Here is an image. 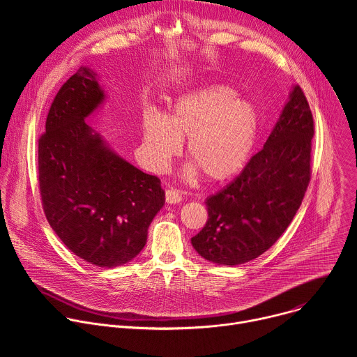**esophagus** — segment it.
<instances>
[{
  "label": "esophagus",
  "instance_id": "1",
  "mask_svg": "<svg viewBox=\"0 0 357 357\" xmlns=\"http://www.w3.org/2000/svg\"><path fill=\"white\" fill-rule=\"evenodd\" d=\"M165 200H167V203H171V205H176V203H179L182 200V195H181V192H178L175 189H168L165 192Z\"/></svg>",
  "mask_w": 357,
  "mask_h": 357
}]
</instances>
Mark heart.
<instances>
[{"instance_id":"1","label":"heart","mask_w":357,"mask_h":357,"mask_svg":"<svg viewBox=\"0 0 357 357\" xmlns=\"http://www.w3.org/2000/svg\"><path fill=\"white\" fill-rule=\"evenodd\" d=\"M142 154L148 167L162 172L188 138L190 160L183 176L200 172L209 182H226L243 171L260 135V113L248 98L222 84L179 96L164 116L146 112L141 121Z\"/></svg>"}]
</instances>
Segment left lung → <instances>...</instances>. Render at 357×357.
I'll return each mask as SVG.
<instances>
[{
    "label": "left lung",
    "instance_id": "8db88e82",
    "mask_svg": "<svg viewBox=\"0 0 357 357\" xmlns=\"http://www.w3.org/2000/svg\"><path fill=\"white\" fill-rule=\"evenodd\" d=\"M312 137L310 105L294 84L263 149L206 199L209 219L190 240L199 256L233 267L257 259L281 237L310 183Z\"/></svg>",
    "mask_w": 357,
    "mask_h": 357
}]
</instances>
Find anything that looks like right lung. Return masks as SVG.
I'll return each instance as SVG.
<instances>
[{
    "label": "right lung",
    "mask_w": 357,
    "mask_h": 357,
    "mask_svg": "<svg viewBox=\"0 0 357 357\" xmlns=\"http://www.w3.org/2000/svg\"><path fill=\"white\" fill-rule=\"evenodd\" d=\"M107 100L82 66L59 90L39 139V186L46 219L82 260L114 268L135 259L162 209L161 181L126 161L86 121Z\"/></svg>",
    "instance_id": "1"
}]
</instances>
